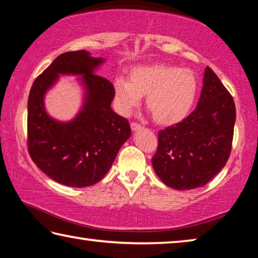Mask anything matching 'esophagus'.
<instances>
[{
	"mask_svg": "<svg viewBox=\"0 0 258 258\" xmlns=\"http://www.w3.org/2000/svg\"><path fill=\"white\" fill-rule=\"evenodd\" d=\"M131 128H132L133 132H137V131L142 130V128H143V126H142V125H140V124H138V123H132V124H131Z\"/></svg>",
	"mask_w": 258,
	"mask_h": 258,
	"instance_id": "obj_1",
	"label": "esophagus"
}]
</instances>
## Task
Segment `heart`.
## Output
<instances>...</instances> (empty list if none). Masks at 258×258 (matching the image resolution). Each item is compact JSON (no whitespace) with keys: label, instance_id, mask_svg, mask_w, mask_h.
<instances>
[{"label":"heart","instance_id":"heart-1","mask_svg":"<svg viewBox=\"0 0 258 258\" xmlns=\"http://www.w3.org/2000/svg\"><path fill=\"white\" fill-rule=\"evenodd\" d=\"M113 102L120 115L128 116L146 95V106L156 123L174 125L185 119L198 94V80L187 68L164 63L135 66L128 80L113 81Z\"/></svg>","mask_w":258,"mask_h":258}]
</instances>
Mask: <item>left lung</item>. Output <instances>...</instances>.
Returning <instances> with one entry per match:
<instances>
[{
  "mask_svg": "<svg viewBox=\"0 0 258 258\" xmlns=\"http://www.w3.org/2000/svg\"><path fill=\"white\" fill-rule=\"evenodd\" d=\"M234 123L233 98L206 67L197 108L158 132V149L151 160L157 176L176 190L204 186L229 159Z\"/></svg>",
  "mask_w": 258,
  "mask_h": 258,
  "instance_id": "left-lung-1",
  "label": "left lung"
}]
</instances>
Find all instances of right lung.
Masks as SVG:
<instances>
[{"instance_id":"1","label":"right lung","mask_w":258,"mask_h":258,"mask_svg":"<svg viewBox=\"0 0 258 258\" xmlns=\"http://www.w3.org/2000/svg\"><path fill=\"white\" fill-rule=\"evenodd\" d=\"M104 62L85 50L66 52L34 81L30 89L29 155L43 173L60 184L85 187L101 181L131 137L127 119L111 109L113 85L95 74ZM64 75L80 76L83 102L74 119L62 122L47 113L44 99Z\"/></svg>"}]
</instances>
